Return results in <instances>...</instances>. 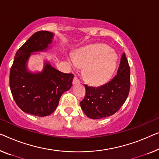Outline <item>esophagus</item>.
<instances>
[{
  "mask_svg": "<svg viewBox=\"0 0 159 159\" xmlns=\"http://www.w3.org/2000/svg\"><path fill=\"white\" fill-rule=\"evenodd\" d=\"M80 84V80L78 79V78L75 76L74 77V79L73 80V84L75 85V84Z\"/></svg>",
  "mask_w": 159,
  "mask_h": 159,
  "instance_id": "obj_1",
  "label": "esophagus"
}]
</instances>
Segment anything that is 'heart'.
I'll return each mask as SVG.
<instances>
[{
  "mask_svg": "<svg viewBox=\"0 0 159 159\" xmlns=\"http://www.w3.org/2000/svg\"><path fill=\"white\" fill-rule=\"evenodd\" d=\"M69 61L77 67H86L85 77L94 85L105 84L114 73L117 66V56L104 44H94L80 51Z\"/></svg>",
  "mask_w": 159,
  "mask_h": 159,
  "instance_id": "obj_1",
  "label": "heart"
}]
</instances>
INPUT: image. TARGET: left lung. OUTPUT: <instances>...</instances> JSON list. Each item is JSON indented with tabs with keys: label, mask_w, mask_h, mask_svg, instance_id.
<instances>
[{
	"label": "left lung",
	"mask_w": 159,
	"mask_h": 159,
	"mask_svg": "<svg viewBox=\"0 0 159 159\" xmlns=\"http://www.w3.org/2000/svg\"><path fill=\"white\" fill-rule=\"evenodd\" d=\"M131 86L130 67L125 53L120 58L116 75L99 87L86 84V96L80 101L85 114L92 119H100L114 114L124 105Z\"/></svg>",
	"instance_id": "1"
}]
</instances>
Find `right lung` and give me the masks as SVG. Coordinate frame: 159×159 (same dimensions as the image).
I'll list each match as a JSON object with an SVG mask.
<instances>
[{
  "mask_svg": "<svg viewBox=\"0 0 159 159\" xmlns=\"http://www.w3.org/2000/svg\"><path fill=\"white\" fill-rule=\"evenodd\" d=\"M53 33L41 30L33 34L16 52L10 71L12 96L23 112L37 116H49L56 110L61 96L72 86L73 74L64 73L46 63L41 73H32L26 62L33 52L45 51Z\"/></svg>",
  "mask_w": 159,
  "mask_h": 159,
  "instance_id": "1",
  "label": "right lung"
}]
</instances>
